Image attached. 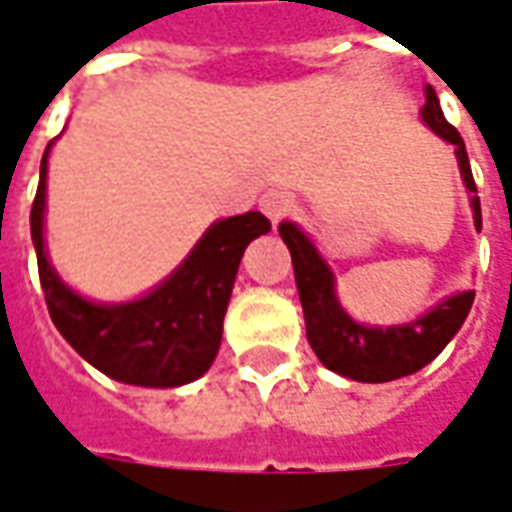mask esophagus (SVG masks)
Listing matches in <instances>:
<instances>
[{
	"label": "esophagus",
	"mask_w": 512,
	"mask_h": 512,
	"mask_svg": "<svg viewBox=\"0 0 512 512\" xmlns=\"http://www.w3.org/2000/svg\"><path fill=\"white\" fill-rule=\"evenodd\" d=\"M259 209H262L264 215L270 217L273 223H278V220H284L289 212H292V195L284 190H267L259 198Z\"/></svg>",
	"instance_id": "esophagus-1"
}]
</instances>
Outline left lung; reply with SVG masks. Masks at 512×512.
<instances>
[{"label": "left lung", "instance_id": "left-lung-1", "mask_svg": "<svg viewBox=\"0 0 512 512\" xmlns=\"http://www.w3.org/2000/svg\"><path fill=\"white\" fill-rule=\"evenodd\" d=\"M422 121L441 140L455 146L460 176H463L466 190L471 192L474 228L480 231V198H477V184L471 176L469 154H466L458 129L444 118L436 90L430 85L424 88ZM278 231L292 253L297 295H300L303 317H306L308 344L322 364L344 378L358 380V383H389V380L413 375L447 347L449 339L460 331L463 320L469 317L474 292H460V295L447 297L444 303H438L436 308H430L427 314L416 317L408 325H389V328L361 325L339 303L331 267L317 253L314 242L295 223H281Z\"/></svg>", "mask_w": 512, "mask_h": 512}]
</instances>
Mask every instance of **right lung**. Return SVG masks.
<instances>
[{
    "label": "right lung",
    "mask_w": 512,
    "mask_h": 512,
    "mask_svg": "<svg viewBox=\"0 0 512 512\" xmlns=\"http://www.w3.org/2000/svg\"><path fill=\"white\" fill-rule=\"evenodd\" d=\"M32 201L30 228L46 306L63 339L99 372L129 386L173 389L204 375L223 339L234 278L242 253L270 231L262 212L217 220L198 245L162 284L132 303H93L60 281L46 259L43 209H46V159Z\"/></svg>",
    "instance_id": "right-lung-1"
}]
</instances>
